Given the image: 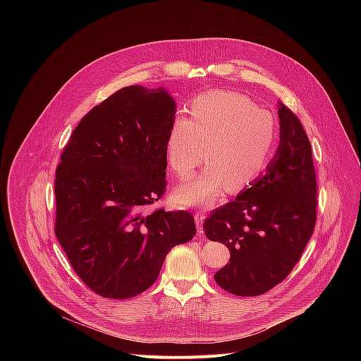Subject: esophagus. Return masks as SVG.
I'll return each mask as SVG.
<instances>
[{
	"instance_id": "34e87169",
	"label": "esophagus",
	"mask_w": 361,
	"mask_h": 361,
	"mask_svg": "<svg viewBox=\"0 0 361 361\" xmlns=\"http://www.w3.org/2000/svg\"><path fill=\"white\" fill-rule=\"evenodd\" d=\"M204 218H206L204 212H200V211H197L196 215H195V221H196V226H197L199 235L203 233V221H204Z\"/></svg>"
}]
</instances>
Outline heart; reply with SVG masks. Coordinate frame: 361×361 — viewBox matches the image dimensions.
<instances>
[{"label":"heart","instance_id":"heart-1","mask_svg":"<svg viewBox=\"0 0 361 361\" xmlns=\"http://www.w3.org/2000/svg\"><path fill=\"white\" fill-rule=\"evenodd\" d=\"M190 119L176 116L168 130L165 153L180 179L192 176L203 162L208 166L192 182L175 190L185 206L209 204L226 189L240 192L265 169L276 142V128L268 111L236 92L212 90L189 104Z\"/></svg>","mask_w":361,"mask_h":361}]
</instances>
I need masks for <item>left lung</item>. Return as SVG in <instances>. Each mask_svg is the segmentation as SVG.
Returning a JSON list of instances; mask_svg holds the SVG:
<instances>
[{
  "label": "left lung",
  "mask_w": 361,
  "mask_h": 361,
  "mask_svg": "<svg viewBox=\"0 0 361 361\" xmlns=\"http://www.w3.org/2000/svg\"><path fill=\"white\" fill-rule=\"evenodd\" d=\"M276 154L250 188L204 221L209 240L224 243L229 264L215 282L236 296H258L281 283L302 257L317 221V179L309 137L279 103Z\"/></svg>",
  "instance_id": "obj_1"
}]
</instances>
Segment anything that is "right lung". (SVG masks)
<instances>
[{"instance_id":"right-lung-1","label":"right lung","mask_w":361,"mask_h":361,"mask_svg":"<svg viewBox=\"0 0 361 361\" xmlns=\"http://www.w3.org/2000/svg\"><path fill=\"white\" fill-rule=\"evenodd\" d=\"M175 106L164 89L123 87L82 118L61 154L55 236L79 278L106 299L149 289L168 252L196 235L188 211L145 212L165 193Z\"/></svg>"}]
</instances>
